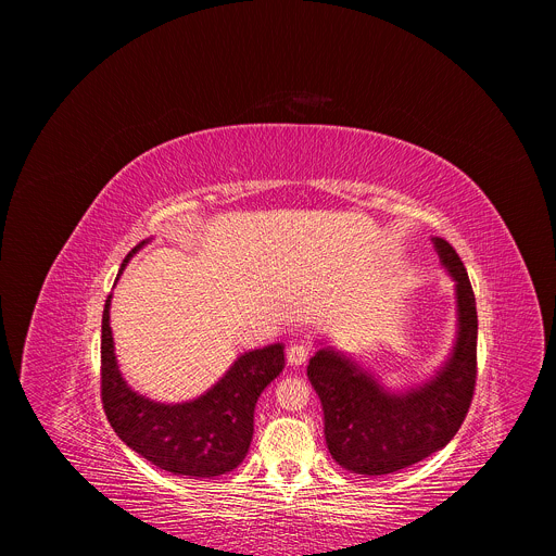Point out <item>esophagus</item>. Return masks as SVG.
I'll return each mask as SVG.
<instances>
[{
	"label": "esophagus",
	"mask_w": 556,
	"mask_h": 556,
	"mask_svg": "<svg viewBox=\"0 0 556 556\" xmlns=\"http://www.w3.org/2000/svg\"><path fill=\"white\" fill-rule=\"evenodd\" d=\"M307 358H309V348L305 343H292L288 348V365L301 367L307 363Z\"/></svg>",
	"instance_id": "1"
}]
</instances>
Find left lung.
<instances>
[{
    "label": "left lung",
    "mask_w": 556,
    "mask_h": 556,
    "mask_svg": "<svg viewBox=\"0 0 556 556\" xmlns=\"http://www.w3.org/2000/svg\"><path fill=\"white\" fill-rule=\"evenodd\" d=\"M442 268L455 281L457 332L442 367L407 391H389L369 369L334 348L309 358L330 455L358 475L403 470L446 446L462 427L478 376V309L466 268L453 247L433 237ZM324 345V343H319Z\"/></svg>",
    "instance_id": "8db88e82"
}]
</instances>
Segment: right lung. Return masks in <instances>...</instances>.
<instances>
[{
  "label": "right lung",
  "instance_id": "obj_1",
  "mask_svg": "<svg viewBox=\"0 0 556 556\" xmlns=\"http://www.w3.org/2000/svg\"><path fill=\"white\" fill-rule=\"evenodd\" d=\"M147 242H140L123 260L118 277ZM110 305L112 294L103 309L101 399L116 435L157 468L191 480H211L240 466L253 442L257 399L286 365L283 343L240 354L226 374L193 401L157 403L134 391L118 369Z\"/></svg>",
  "mask_w": 556,
  "mask_h": 556
}]
</instances>
